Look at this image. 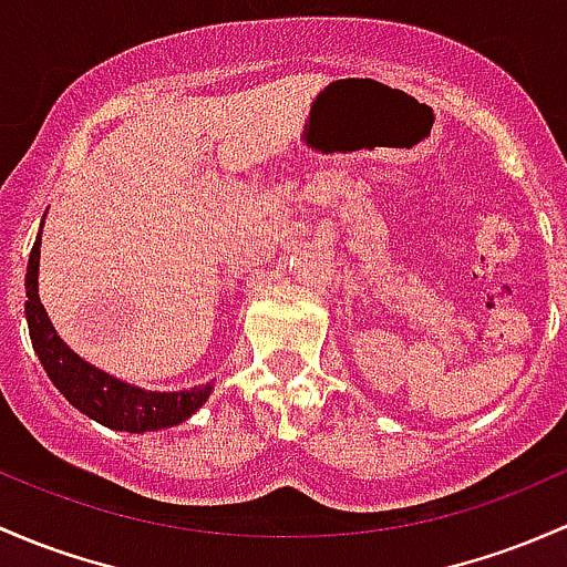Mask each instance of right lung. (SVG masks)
I'll return each instance as SVG.
<instances>
[{"instance_id": "add662e5", "label": "right lung", "mask_w": 567, "mask_h": 567, "mask_svg": "<svg viewBox=\"0 0 567 567\" xmlns=\"http://www.w3.org/2000/svg\"><path fill=\"white\" fill-rule=\"evenodd\" d=\"M38 268H40V236L34 241L27 266V323L32 337L34 353L51 378V383L68 396L73 408L86 413L89 419L103 426L124 429V432H152L182 424L206 402L212 385L176 393L141 391L135 385L122 383L111 374L100 372L86 363L68 344L62 342L48 320L43 303L38 296Z\"/></svg>"}]
</instances>
